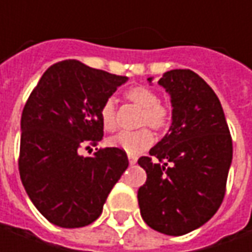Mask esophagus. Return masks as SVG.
<instances>
[{"label": "esophagus", "mask_w": 252, "mask_h": 252, "mask_svg": "<svg viewBox=\"0 0 252 252\" xmlns=\"http://www.w3.org/2000/svg\"><path fill=\"white\" fill-rule=\"evenodd\" d=\"M137 162V157H134V156H129V164L130 165H134Z\"/></svg>", "instance_id": "esophagus-1"}]
</instances>
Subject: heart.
Wrapping results in <instances>:
<instances>
[{
  "label": "heart",
  "mask_w": 252,
  "mask_h": 252,
  "mask_svg": "<svg viewBox=\"0 0 252 252\" xmlns=\"http://www.w3.org/2000/svg\"><path fill=\"white\" fill-rule=\"evenodd\" d=\"M125 98L133 105L143 109L140 116V126H150L156 131H164L169 126L171 115L169 111L160 103V96L156 92L144 87L136 85L125 92ZM99 118L103 129L106 131H115L118 129V115L116 103L113 98H108L102 103ZM154 141L153 131L149 127H141L136 131H122L112 137L109 144L119 150L125 151L129 156L140 154L147 150Z\"/></svg>",
  "instance_id": "obj_1"
}]
</instances>
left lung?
Instances as JSON below:
<instances>
[{
	"mask_svg": "<svg viewBox=\"0 0 252 252\" xmlns=\"http://www.w3.org/2000/svg\"><path fill=\"white\" fill-rule=\"evenodd\" d=\"M158 84L171 96L172 123L150 156L137 161L147 174L137 199L147 226L182 236L203 226L220 208L233 141L218 95L198 74L171 70Z\"/></svg>",
	"mask_w": 252,
	"mask_h": 252,
	"instance_id": "1",
	"label": "left lung"
}]
</instances>
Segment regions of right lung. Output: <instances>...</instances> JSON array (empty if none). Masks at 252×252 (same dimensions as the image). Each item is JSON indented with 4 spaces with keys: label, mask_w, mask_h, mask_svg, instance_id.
Segmentation results:
<instances>
[{
    "label": "right lung",
    "mask_w": 252,
    "mask_h": 252,
    "mask_svg": "<svg viewBox=\"0 0 252 252\" xmlns=\"http://www.w3.org/2000/svg\"><path fill=\"white\" fill-rule=\"evenodd\" d=\"M127 77L77 60L49 67L25 103L19 174L36 209L64 228L84 227L101 216L113 185L129 165L125 151L80 150L103 137L99 111ZM88 149V147H87Z\"/></svg>",
    "instance_id": "add662e5"
}]
</instances>
